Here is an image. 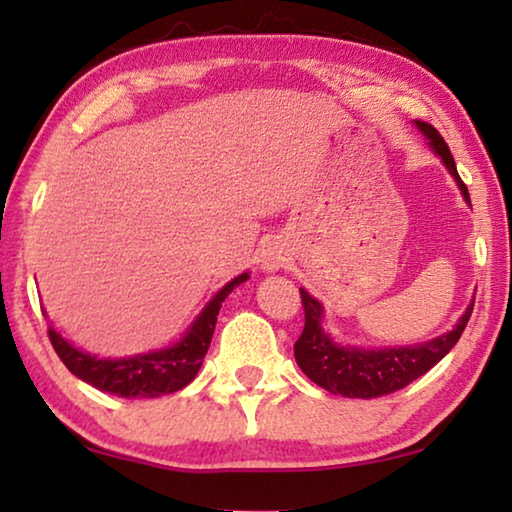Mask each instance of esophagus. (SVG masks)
Returning a JSON list of instances; mask_svg holds the SVG:
<instances>
[{
    "label": "esophagus",
    "mask_w": 512,
    "mask_h": 512,
    "mask_svg": "<svg viewBox=\"0 0 512 512\" xmlns=\"http://www.w3.org/2000/svg\"><path fill=\"white\" fill-rule=\"evenodd\" d=\"M262 264H264L266 271H275V268H280L284 264V257L277 248H266Z\"/></svg>",
    "instance_id": "obj_1"
}]
</instances>
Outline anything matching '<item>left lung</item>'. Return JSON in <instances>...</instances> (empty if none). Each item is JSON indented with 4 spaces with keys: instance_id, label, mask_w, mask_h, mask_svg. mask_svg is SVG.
<instances>
[{
    "instance_id": "obj_1",
    "label": "left lung",
    "mask_w": 512,
    "mask_h": 512,
    "mask_svg": "<svg viewBox=\"0 0 512 512\" xmlns=\"http://www.w3.org/2000/svg\"><path fill=\"white\" fill-rule=\"evenodd\" d=\"M415 126L427 137L431 149L443 158L445 167L452 173L458 189H461L465 201L470 203V192L458 176L456 162L452 158L447 142L443 140L436 128L427 121L415 119ZM302 307H305V329L300 339L293 345L296 361L300 370L325 391L343 397H370L391 395L400 388L409 386L411 381L429 372L445 354L454 348L461 339L467 320L472 316L474 300L465 314L458 320L452 332H447L438 339L418 345H404V348H384V350H361V348H343L334 343L323 332V305L316 298H311L305 289H300Z\"/></svg>"
}]
</instances>
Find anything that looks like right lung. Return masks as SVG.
Wrapping results in <instances>:
<instances>
[{"instance_id":"obj_1","label":"right lung","mask_w":512,"mask_h":512,"mask_svg":"<svg viewBox=\"0 0 512 512\" xmlns=\"http://www.w3.org/2000/svg\"><path fill=\"white\" fill-rule=\"evenodd\" d=\"M248 280V273H241L225 284L216 296L207 302L187 334L167 350L137 354L128 359H99L88 352H81L67 343L54 327H49V341L54 345L60 361L67 370L90 386L117 397H160L185 388L203 366V357L210 348L216 316L221 302L228 293Z\"/></svg>"}]
</instances>
